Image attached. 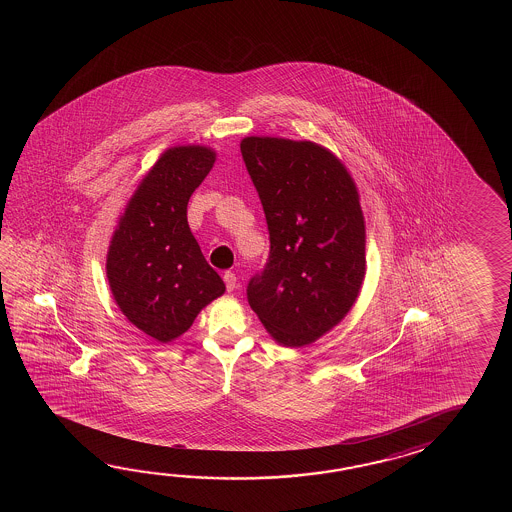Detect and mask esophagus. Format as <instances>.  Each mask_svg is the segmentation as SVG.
<instances>
[{
    "mask_svg": "<svg viewBox=\"0 0 512 512\" xmlns=\"http://www.w3.org/2000/svg\"><path fill=\"white\" fill-rule=\"evenodd\" d=\"M223 282L227 285V291H229V293H232V291L238 287V278H236L234 272H225V274H223Z\"/></svg>",
    "mask_w": 512,
    "mask_h": 512,
    "instance_id": "1",
    "label": "esophagus"
}]
</instances>
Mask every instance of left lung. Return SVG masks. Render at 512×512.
<instances>
[{
    "mask_svg": "<svg viewBox=\"0 0 512 512\" xmlns=\"http://www.w3.org/2000/svg\"><path fill=\"white\" fill-rule=\"evenodd\" d=\"M241 155L267 219L271 252L247 285L271 337L302 348L348 315L366 274V227L346 166L324 146L245 137Z\"/></svg>",
    "mask_w": 512,
    "mask_h": 512,
    "instance_id": "8db88e82",
    "label": "left lung"
}]
</instances>
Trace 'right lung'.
Returning a JSON list of instances; mask_svg holds the SVG:
<instances>
[{
  "label": "right lung",
  "mask_w": 512,
  "mask_h": 512,
  "mask_svg": "<svg viewBox=\"0 0 512 512\" xmlns=\"http://www.w3.org/2000/svg\"><path fill=\"white\" fill-rule=\"evenodd\" d=\"M216 161L207 146L168 148L120 216L106 274L120 311L157 342H172L225 293L188 227L186 207Z\"/></svg>",
  "instance_id": "obj_1"
}]
</instances>
